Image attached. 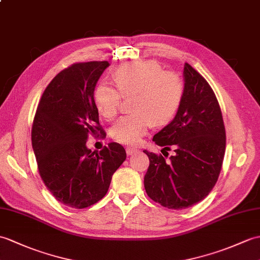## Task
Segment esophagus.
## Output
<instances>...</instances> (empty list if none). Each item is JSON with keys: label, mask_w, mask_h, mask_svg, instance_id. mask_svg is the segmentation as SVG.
Returning a JSON list of instances; mask_svg holds the SVG:
<instances>
[{"label": "esophagus", "mask_w": 260, "mask_h": 260, "mask_svg": "<svg viewBox=\"0 0 260 260\" xmlns=\"http://www.w3.org/2000/svg\"><path fill=\"white\" fill-rule=\"evenodd\" d=\"M136 152H137V149L134 147H126V154L127 155H133Z\"/></svg>", "instance_id": "obj_1"}]
</instances>
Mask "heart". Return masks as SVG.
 Wrapping results in <instances>:
<instances>
[{
	"instance_id": "obj_1",
	"label": "heart",
	"mask_w": 260,
	"mask_h": 260,
	"mask_svg": "<svg viewBox=\"0 0 260 260\" xmlns=\"http://www.w3.org/2000/svg\"><path fill=\"white\" fill-rule=\"evenodd\" d=\"M115 84L101 82L94 90L98 110L107 119L115 117L122 104L123 95L133 96L134 113L123 116L111 131L113 140L136 145L148 129L156 124L171 120L182 102L184 84L180 77L152 59L124 64L114 73Z\"/></svg>"
}]
</instances>
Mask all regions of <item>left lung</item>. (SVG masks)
<instances>
[{
  "label": "left lung",
  "mask_w": 260,
  "mask_h": 260,
  "mask_svg": "<svg viewBox=\"0 0 260 260\" xmlns=\"http://www.w3.org/2000/svg\"><path fill=\"white\" fill-rule=\"evenodd\" d=\"M182 102L172 122L153 141L175 154L165 160L149 153L144 186L149 198L170 209H185L206 197L218 179L226 149V131L213 88L186 63Z\"/></svg>",
  "instance_id": "1"
}]
</instances>
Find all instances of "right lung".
<instances>
[{
  "label": "right lung",
  "instance_id": "1",
  "mask_svg": "<svg viewBox=\"0 0 260 260\" xmlns=\"http://www.w3.org/2000/svg\"><path fill=\"white\" fill-rule=\"evenodd\" d=\"M107 61L74 63L53 78L42 95L32 125V146L40 176L58 202L83 209L106 195L113 174L126 159L118 143L100 152L88 136L106 135L100 125L94 89Z\"/></svg>",
  "mask_w": 260,
  "mask_h": 260
}]
</instances>
